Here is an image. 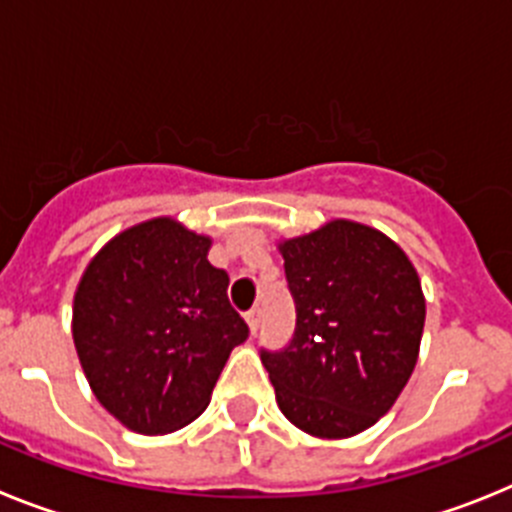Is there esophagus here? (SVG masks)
<instances>
[{"label":"esophagus","mask_w":512,"mask_h":512,"mask_svg":"<svg viewBox=\"0 0 512 512\" xmlns=\"http://www.w3.org/2000/svg\"><path fill=\"white\" fill-rule=\"evenodd\" d=\"M246 320H248V328H251V333H256V330H259V323H261L259 307H251V310L246 312Z\"/></svg>","instance_id":"esophagus-1"}]
</instances>
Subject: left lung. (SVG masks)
I'll list each match as a JSON object with an SVG mask.
<instances>
[{
	"label": "left lung",
	"instance_id": "left-lung-1",
	"mask_svg": "<svg viewBox=\"0 0 512 512\" xmlns=\"http://www.w3.org/2000/svg\"><path fill=\"white\" fill-rule=\"evenodd\" d=\"M297 325L261 351L279 410L300 431L348 438L395 405L418 361L425 300L415 266L369 225L330 220L279 243Z\"/></svg>",
	"mask_w": 512,
	"mask_h": 512
}]
</instances>
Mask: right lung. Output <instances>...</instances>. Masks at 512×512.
Here are the masks:
<instances>
[{
    "mask_svg": "<svg viewBox=\"0 0 512 512\" xmlns=\"http://www.w3.org/2000/svg\"><path fill=\"white\" fill-rule=\"evenodd\" d=\"M210 238L171 217L115 235L74 295V346L94 397L125 428L171 433L210 405L246 320L228 274L207 261Z\"/></svg>",
    "mask_w": 512,
    "mask_h": 512,
    "instance_id": "1",
    "label": "right lung"
}]
</instances>
